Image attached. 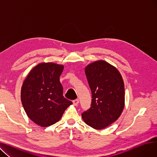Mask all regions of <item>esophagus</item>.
<instances>
[{"label": "esophagus", "mask_w": 157, "mask_h": 157, "mask_svg": "<svg viewBox=\"0 0 157 157\" xmlns=\"http://www.w3.org/2000/svg\"><path fill=\"white\" fill-rule=\"evenodd\" d=\"M72 102H73L74 105H77L78 104V103H79V99H78V98H77V99H75V100H74V101H72Z\"/></svg>", "instance_id": "esophagus-1"}]
</instances>
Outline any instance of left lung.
Masks as SVG:
<instances>
[{
    "label": "left lung",
    "mask_w": 157,
    "mask_h": 157,
    "mask_svg": "<svg viewBox=\"0 0 157 157\" xmlns=\"http://www.w3.org/2000/svg\"><path fill=\"white\" fill-rule=\"evenodd\" d=\"M85 74L92 92L90 109L81 114L86 124L103 129L116 121L125 105V88L119 71L104 60L86 66Z\"/></svg>",
    "instance_id": "left-lung-1"
}]
</instances>
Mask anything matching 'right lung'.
<instances>
[{
  "label": "right lung",
  "instance_id": "add662e5",
  "mask_svg": "<svg viewBox=\"0 0 157 157\" xmlns=\"http://www.w3.org/2000/svg\"><path fill=\"white\" fill-rule=\"evenodd\" d=\"M63 69L61 65L41 63L30 71L23 82L22 105L29 118L38 125H53L72 104L63 95L60 82Z\"/></svg>",
  "mask_w": 157,
  "mask_h": 157
}]
</instances>
